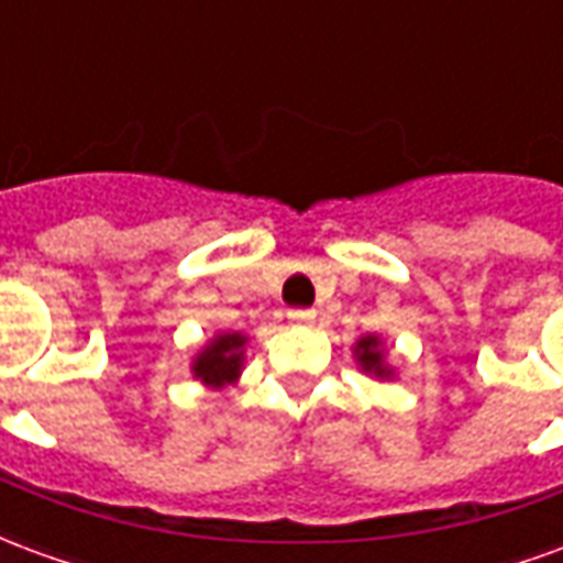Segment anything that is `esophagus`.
<instances>
[{
	"label": "esophagus",
	"instance_id": "34e87169",
	"mask_svg": "<svg viewBox=\"0 0 563 563\" xmlns=\"http://www.w3.org/2000/svg\"><path fill=\"white\" fill-rule=\"evenodd\" d=\"M289 322H292V325H313V322H317V310H301V307H298V310H289Z\"/></svg>",
	"mask_w": 563,
	"mask_h": 563
}]
</instances>
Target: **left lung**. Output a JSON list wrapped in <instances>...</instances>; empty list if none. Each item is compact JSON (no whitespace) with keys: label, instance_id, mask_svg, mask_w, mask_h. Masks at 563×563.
<instances>
[{"label":"left lung","instance_id":"8db88e82","mask_svg":"<svg viewBox=\"0 0 563 563\" xmlns=\"http://www.w3.org/2000/svg\"><path fill=\"white\" fill-rule=\"evenodd\" d=\"M355 362L358 367L365 371V374H374L377 379H389L391 377V367L386 365V355H383V341H379L377 334H367L362 341L355 343Z\"/></svg>","mask_w":563,"mask_h":563}]
</instances>
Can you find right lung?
<instances>
[{
	"label": "right lung",
	"instance_id": "right-lung-1",
	"mask_svg": "<svg viewBox=\"0 0 563 563\" xmlns=\"http://www.w3.org/2000/svg\"><path fill=\"white\" fill-rule=\"evenodd\" d=\"M244 346L246 338L241 331H222V334H217L196 355V362H192L196 379H201L210 389L232 386L234 379L241 377V367H244Z\"/></svg>",
	"mask_w": 563,
	"mask_h": 563
}]
</instances>
